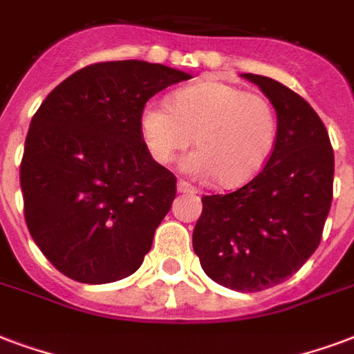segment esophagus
<instances>
[{"label":"esophagus","instance_id":"obj_1","mask_svg":"<svg viewBox=\"0 0 354 354\" xmlns=\"http://www.w3.org/2000/svg\"><path fill=\"white\" fill-rule=\"evenodd\" d=\"M177 190L185 194H198V188L192 187V185H188L187 180H183V179L177 180Z\"/></svg>","mask_w":354,"mask_h":354}]
</instances>
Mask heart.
<instances>
[{"label": "heart", "instance_id": "obj_1", "mask_svg": "<svg viewBox=\"0 0 354 354\" xmlns=\"http://www.w3.org/2000/svg\"><path fill=\"white\" fill-rule=\"evenodd\" d=\"M140 130L149 155L164 166L194 140L198 149L183 160V169L233 188L265 167L280 123L265 95L207 80L175 91L171 106L149 102L140 115Z\"/></svg>", "mask_w": 354, "mask_h": 354}]
</instances>
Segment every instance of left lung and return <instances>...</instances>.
<instances>
[{"mask_svg": "<svg viewBox=\"0 0 354 354\" xmlns=\"http://www.w3.org/2000/svg\"><path fill=\"white\" fill-rule=\"evenodd\" d=\"M243 76L274 106L278 142L244 187L201 198L192 244L211 280L254 293L288 280L317 250L332 203L334 151L300 95L267 76Z\"/></svg>", "mask_w": 354, "mask_h": 354, "instance_id": "1", "label": "left lung"}]
</instances>
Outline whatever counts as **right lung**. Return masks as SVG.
I'll return each instance as SVG.
<instances>
[{
  "instance_id": "add662e5",
  "label": "right lung",
  "mask_w": 354,
  "mask_h": 354,
  "mask_svg": "<svg viewBox=\"0 0 354 354\" xmlns=\"http://www.w3.org/2000/svg\"><path fill=\"white\" fill-rule=\"evenodd\" d=\"M190 74L147 61H104L63 80L26 136L20 187L35 244L82 283L134 274L177 192L140 130L151 97Z\"/></svg>"
}]
</instances>
